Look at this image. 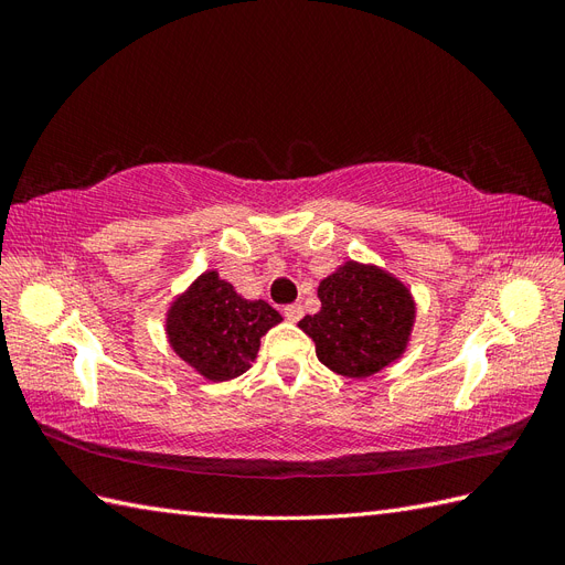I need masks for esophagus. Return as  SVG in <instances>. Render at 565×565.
<instances>
[{"label": "esophagus", "mask_w": 565, "mask_h": 565, "mask_svg": "<svg viewBox=\"0 0 565 565\" xmlns=\"http://www.w3.org/2000/svg\"><path fill=\"white\" fill-rule=\"evenodd\" d=\"M282 313L289 322H299L301 316H303V306L301 303H289V306H285Z\"/></svg>", "instance_id": "1"}]
</instances>
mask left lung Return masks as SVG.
<instances>
[{"label":"left lung","mask_w":565,"mask_h":565,"mask_svg":"<svg viewBox=\"0 0 565 565\" xmlns=\"http://www.w3.org/2000/svg\"><path fill=\"white\" fill-rule=\"evenodd\" d=\"M320 311L299 320L316 341L318 361L337 374L365 380L405 353L415 299L391 273L347 262L318 285Z\"/></svg>","instance_id":"left-lung-1"}]
</instances>
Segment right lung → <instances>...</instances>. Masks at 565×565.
I'll return each mask as SVG.
<instances>
[{
  "label": "right lung",
  "instance_id": "right-lung-1",
  "mask_svg": "<svg viewBox=\"0 0 565 565\" xmlns=\"http://www.w3.org/2000/svg\"><path fill=\"white\" fill-rule=\"evenodd\" d=\"M282 320L264 299H243L216 270L202 276L167 311V337L204 380L228 382L249 370L262 337Z\"/></svg>",
  "mask_w": 565,
  "mask_h": 565
}]
</instances>
